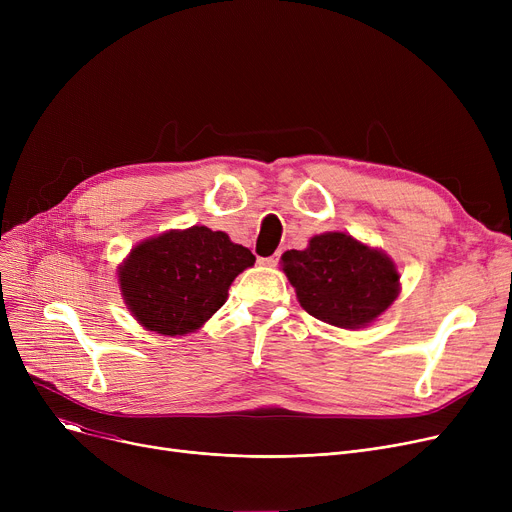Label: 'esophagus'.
<instances>
[{
  "instance_id": "1",
  "label": "esophagus",
  "mask_w": 512,
  "mask_h": 512,
  "mask_svg": "<svg viewBox=\"0 0 512 512\" xmlns=\"http://www.w3.org/2000/svg\"><path fill=\"white\" fill-rule=\"evenodd\" d=\"M278 261H280V251H278V253H274L272 257H263V259H259V263H261V265H267V267H276V265H278Z\"/></svg>"
}]
</instances>
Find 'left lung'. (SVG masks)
I'll return each mask as SVG.
<instances>
[{"label":"left lung","instance_id":"left-lung-1","mask_svg":"<svg viewBox=\"0 0 512 512\" xmlns=\"http://www.w3.org/2000/svg\"><path fill=\"white\" fill-rule=\"evenodd\" d=\"M282 270L309 315L346 330L369 326L400 292L394 261L344 232L317 234L305 251H286Z\"/></svg>","mask_w":512,"mask_h":512}]
</instances>
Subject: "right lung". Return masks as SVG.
I'll use <instances>...</instances> for the list:
<instances>
[{"label": "right lung", "mask_w": 512, "mask_h": 512, "mask_svg": "<svg viewBox=\"0 0 512 512\" xmlns=\"http://www.w3.org/2000/svg\"><path fill=\"white\" fill-rule=\"evenodd\" d=\"M255 255L207 226L170 230L139 242L118 270L126 307L164 336L199 330L218 311L234 278Z\"/></svg>", "instance_id": "obj_1"}]
</instances>
